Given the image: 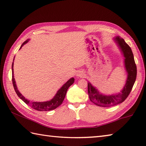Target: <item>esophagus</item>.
<instances>
[{
  "label": "esophagus",
  "instance_id": "esophagus-1",
  "mask_svg": "<svg viewBox=\"0 0 146 146\" xmlns=\"http://www.w3.org/2000/svg\"><path fill=\"white\" fill-rule=\"evenodd\" d=\"M84 75V72L82 71H78V72L76 73V76L77 77H82Z\"/></svg>",
  "mask_w": 146,
  "mask_h": 146
}]
</instances>
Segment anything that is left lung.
Returning a JSON list of instances; mask_svg holds the SVG:
<instances>
[{
  "instance_id": "8db88e82",
  "label": "left lung",
  "mask_w": 146,
  "mask_h": 146,
  "mask_svg": "<svg viewBox=\"0 0 146 146\" xmlns=\"http://www.w3.org/2000/svg\"><path fill=\"white\" fill-rule=\"evenodd\" d=\"M113 40L124 58L125 70L127 72V77L122 90L119 94L110 95L101 94L90 83H88V94L90 100L100 107H109L122 103L131 93L137 76V67L131 48L120 36H116Z\"/></svg>"
}]
</instances>
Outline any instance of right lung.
I'll list each match as a JSON object with an SVG mask.
<instances>
[{
  "label": "right lung",
  "instance_id": "right-lung-1",
  "mask_svg": "<svg viewBox=\"0 0 146 146\" xmlns=\"http://www.w3.org/2000/svg\"><path fill=\"white\" fill-rule=\"evenodd\" d=\"M29 39H27L26 41H24L23 43V44L21 45L20 49H21V48L23 47L24 44H26L27 42H29ZM14 60L12 64V83H13L15 92H16L17 96L21 99L22 100H23L24 102H25L27 105H28L29 106H30L31 108L38 111H50L52 110H54L55 108H56L60 106V105L63 103L64 98L65 97V95L66 94V92L68 90V89L71 85L73 84L74 82H75V78H71L69 80H68V81L61 86V88L60 89H59V90L57 92L56 94L54 97L52 98L51 100L49 101H46V102H31L30 100H27V99H26L25 97H24V96L19 92V91L18 90L16 83H15V81L14 79V68H13Z\"/></svg>",
  "mask_w": 146,
  "mask_h": 146
}]
</instances>
